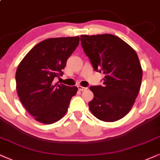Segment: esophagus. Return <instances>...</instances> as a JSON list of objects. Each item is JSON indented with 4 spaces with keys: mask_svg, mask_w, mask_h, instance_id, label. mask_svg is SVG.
Here are the masks:
<instances>
[{
    "mask_svg": "<svg viewBox=\"0 0 160 160\" xmlns=\"http://www.w3.org/2000/svg\"><path fill=\"white\" fill-rule=\"evenodd\" d=\"M78 89L80 91H82V92H83V91H86L88 89V88H86V87H83V86H78Z\"/></svg>",
    "mask_w": 160,
    "mask_h": 160,
    "instance_id": "esophagus-1",
    "label": "esophagus"
}]
</instances>
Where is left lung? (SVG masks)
<instances>
[{
  "label": "left lung",
  "mask_w": 160,
  "mask_h": 160,
  "mask_svg": "<svg viewBox=\"0 0 160 160\" xmlns=\"http://www.w3.org/2000/svg\"><path fill=\"white\" fill-rule=\"evenodd\" d=\"M81 46L94 71L103 72L102 86H91L94 98L90 111L99 120L114 122L132 108L142 78L136 52L120 38L111 35L80 36Z\"/></svg>",
  "instance_id": "obj_1"
}]
</instances>
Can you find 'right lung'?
<instances>
[{"label":"right lung","mask_w":160,"mask_h":160,"mask_svg":"<svg viewBox=\"0 0 160 160\" xmlns=\"http://www.w3.org/2000/svg\"><path fill=\"white\" fill-rule=\"evenodd\" d=\"M80 37L49 38L40 42L24 57L15 74L16 89L26 110L38 122L52 124L67 112L78 87L54 82L62 76L68 58Z\"/></svg>","instance_id":"right-lung-1"}]
</instances>
